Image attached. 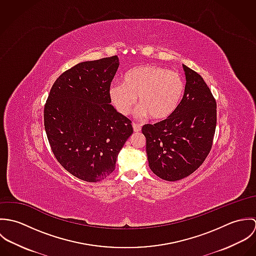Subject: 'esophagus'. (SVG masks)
Segmentation results:
<instances>
[{
	"label": "esophagus",
	"mask_w": 256,
	"mask_h": 256,
	"mask_svg": "<svg viewBox=\"0 0 256 256\" xmlns=\"http://www.w3.org/2000/svg\"><path fill=\"white\" fill-rule=\"evenodd\" d=\"M132 126H133V130H134V132H140V131H141V129H142L141 125H139V124H137V123H133V124H132Z\"/></svg>",
	"instance_id": "esophagus-1"
}]
</instances>
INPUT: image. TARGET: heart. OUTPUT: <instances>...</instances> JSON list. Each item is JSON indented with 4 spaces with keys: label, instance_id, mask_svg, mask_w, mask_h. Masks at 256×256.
I'll use <instances>...</instances> for the list:
<instances>
[{
    "label": "heart",
    "instance_id": "1",
    "mask_svg": "<svg viewBox=\"0 0 256 256\" xmlns=\"http://www.w3.org/2000/svg\"><path fill=\"white\" fill-rule=\"evenodd\" d=\"M185 92L182 76L156 65H140L123 76V82L112 84L111 102L123 115L131 112L136 98L139 115L162 121L170 118L178 108Z\"/></svg>",
    "mask_w": 256,
    "mask_h": 256
}]
</instances>
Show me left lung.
Segmentation results:
<instances>
[{
	"instance_id": "8db88e82",
	"label": "left lung",
	"mask_w": 256,
	"mask_h": 256,
	"mask_svg": "<svg viewBox=\"0 0 256 256\" xmlns=\"http://www.w3.org/2000/svg\"><path fill=\"white\" fill-rule=\"evenodd\" d=\"M185 92L168 119L146 124V152L152 172L168 182L193 174L209 154L216 130L217 104L203 78L183 65Z\"/></svg>"
}]
</instances>
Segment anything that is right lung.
Listing matches in <instances>:
<instances>
[{
  "label": "right lung",
  "instance_id": "add662e5",
  "mask_svg": "<svg viewBox=\"0 0 256 256\" xmlns=\"http://www.w3.org/2000/svg\"><path fill=\"white\" fill-rule=\"evenodd\" d=\"M118 67L117 56L76 64L55 80L44 106V127L56 160L84 182L108 178L133 133L131 120L110 104Z\"/></svg>",
  "mask_w": 256,
  "mask_h": 256
}]
</instances>
